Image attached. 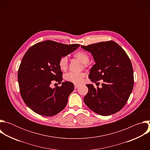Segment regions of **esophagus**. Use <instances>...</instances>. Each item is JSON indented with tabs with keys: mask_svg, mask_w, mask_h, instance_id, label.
Instances as JSON below:
<instances>
[{
	"mask_svg": "<svg viewBox=\"0 0 150 150\" xmlns=\"http://www.w3.org/2000/svg\"><path fill=\"white\" fill-rule=\"evenodd\" d=\"M79 87V85H77V84H75V85H74V88H75V89H76L77 88H78Z\"/></svg>",
	"mask_w": 150,
	"mask_h": 150,
	"instance_id": "esophagus-1",
	"label": "esophagus"
}]
</instances>
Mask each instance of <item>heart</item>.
Listing matches in <instances>:
<instances>
[{"label":"heart","mask_w":150,"mask_h":150,"mask_svg":"<svg viewBox=\"0 0 150 150\" xmlns=\"http://www.w3.org/2000/svg\"><path fill=\"white\" fill-rule=\"evenodd\" d=\"M74 57L80 60L85 66L87 65L90 61V57L88 54L85 52L79 51L76 52L74 54ZM59 67L60 69L62 71H65L68 68V58L66 56L60 57L59 60ZM85 75L83 73H74L69 72L65 75V79L68 81L75 83H80L82 82L83 78Z\"/></svg>","instance_id":"obj_1"}]
</instances>
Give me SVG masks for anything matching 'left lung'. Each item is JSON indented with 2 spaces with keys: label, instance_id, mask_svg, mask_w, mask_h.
<instances>
[{
  "label": "left lung",
  "instance_id": "8db88e82",
  "mask_svg": "<svg viewBox=\"0 0 150 150\" xmlns=\"http://www.w3.org/2000/svg\"><path fill=\"white\" fill-rule=\"evenodd\" d=\"M81 47L91 53L96 63L89 78L94 83L103 81L101 88L86 85L88 91L83 98L85 104L101 116L119 112L126 104L134 87L133 68L129 57L113 41Z\"/></svg>",
  "mask_w": 150,
  "mask_h": 150
}]
</instances>
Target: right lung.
<instances>
[{"label":"right lung","mask_w":150,"mask_h":150,"mask_svg":"<svg viewBox=\"0 0 150 150\" xmlns=\"http://www.w3.org/2000/svg\"><path fill=\"white\" fill-rule=\"evenodd\" d=\"M79 47L78 44L64 45L46 40L31 46L20 64L18 80L21 97L35 113L52 116L60 112L67 104L74 85L68 81L60 87H50L53 81L60 83L62 72L59 67L60 57Z\"/></svg>","instance_id":"1"}]
</instances>
